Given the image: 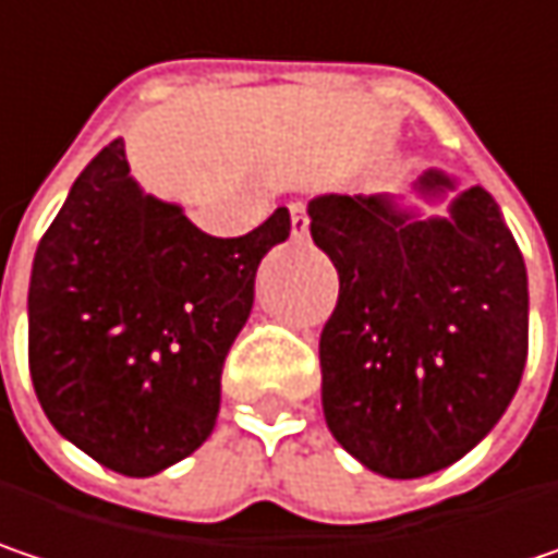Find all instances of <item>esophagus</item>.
I'll return each instance as SVG.
<instances>
[{
    "mask_svg": "<svg viewBox=\"0 0 558 558\" xmlns=\"http://www.w3.org/2000/svg\"><path fill=\"white\" fill-rule=\"evenodd\" d=\"M289 213H292V238H295V241H304V238H307V228H311L307 209H304L301 203H292Z\"/></svg>",
    "mask_w": 558,
    "mask_h": 558,
    "instance_id": "34e87169",
    "label": "esophagus"
}]
</instances>
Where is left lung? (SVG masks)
<instances>
[{
  "instance_id": "left-lung-1",
  "label": "left lung",
  "mask_w": 558,
  "mask_h": 558,
  "mask_svg": "<svg viewBox=\"0 0 558 558\" xmlns=\"http://www.w3.org/2000/svg\"><path fill=\"white\" fill-rule=\"evenodd\" d=\"M307 219L339 276L320 333L327 428L387 480L451 466L496 428L527 362V266L493 193L428 168L410 196L324 193Z\"/></svg>"
}]
</instances>
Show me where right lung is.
I'll return each mask as SVG.
<instances>
[{"instance_id":"right-lung-1","label":"right lung","mask_w":558,"mask_h":558,"mask_svg":"<svg viewBox=\"0 0 558 558\" xmlns=\"http://www.w3.org/2000/svg\"><path fill=\"white\" fill-rule=\"evenodd\" d=\"M289 231L279 206L244 238H213L142 190L123 140L100 148L31 266L27 362L50 425L123 476L190 458L216 428L259 259Z\"/></svg>"}]
</instances>
